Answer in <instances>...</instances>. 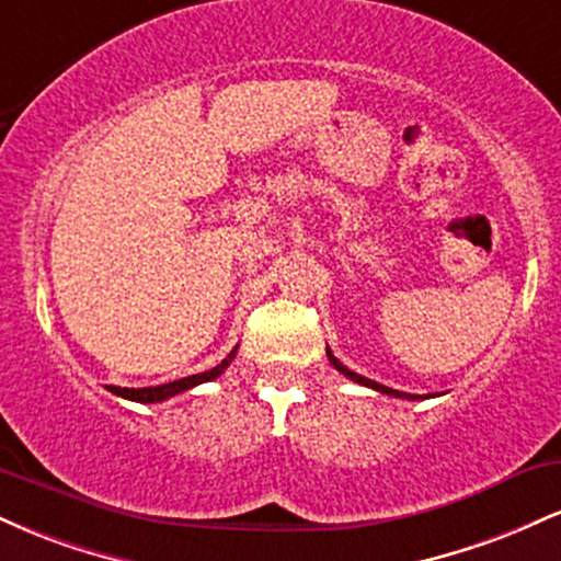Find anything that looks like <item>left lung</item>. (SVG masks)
Segmentation results:
<instances>
[{
	"label": "left lung",
	"instance_id": "8db88e82",
	"mask_svg": "<svg viewBox=\"0 0 561 561\" xmlns=\"http://www.w3.org/2000/svg\"><path fill=\"white\" fill-rule=\"evenodd\" d=\"M327 358H330V364L334 366V369L340 371V375H345L347 379H353V382L364 385V388H371V390H377V392H385V396H392V398H409V401H420V398H430V396H411V392H401V390L385 388V385L375 382V379H366V377H362V375H356V371H351V369H347L345 364H340L337 358L332 356V351H330V347H327Z\"/></svg>",
	"mask_w": 561,
	"mask_h": 561
}]
</instances>
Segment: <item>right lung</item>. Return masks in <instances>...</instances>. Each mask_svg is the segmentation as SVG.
Returning <instances> with one entry per match:
<instances>
[{"label": "right lung", "instance_id": "right-lung-1", "mask_svg": "<svg viewBox=\"0 0 561 561\" xmlns=\"http://www.w3.org/2000/svg\"><path fill=\"white\" fill-rule=\"evenodd\" d=\"M237 356V347L229 353L227 358H224L221 364L214 366V369L208 371H199V375H192V377H182V379H173L169 385H156V388H115V385H107V390L115 392V396L126 398V401H137V403H160L165 401V398H173L179 396V392L190 390V388H197V385L203 382H210V379H216L218 375H224V369L231 364V358Z\"/></svg>", "mask_w": 561, "mask_h": 561}]
</instances>
